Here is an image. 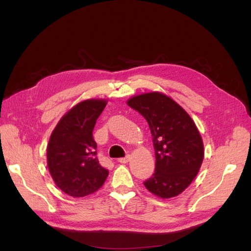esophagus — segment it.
<instances>
[{"label": "esophagus", "instance_id": "34e87169", "mask_svg": "<svg viewBox=\"0 0 251 251\" xmlns=\"http://www.w3.org/2000/svg\"><path fill=\"white\" fill-rule=\"evenodd\" d=\"M129 158H130V155H129V154H127L125 157H122V158L117 159V162L121 163V164H125V163H127V162L129 161Z\"/></svg>", "mask_w": 251, "mask_h": 251}]
</instances>
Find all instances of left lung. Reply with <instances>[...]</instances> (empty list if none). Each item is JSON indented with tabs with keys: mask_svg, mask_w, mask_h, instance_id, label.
I'll use <instances>...</instances> for the list:
<instances>
[{
	"mask_svg": "<svg viewBox=\"0 0 251 251\" xmlns=\"http://www.w3.org/2000/svg\"><path fill=\"white\" fill-rule=\"evenodd\" d=\"M150 127L155 170L143 184L162 199L179 195L196 177L204 159L201 137L190 115L161 93H149L127 101Z\"/></svg>",
	"mask_w": 251,
	"mask_h": 251,
	"instance_id": "1",
	"label": "left lung"
}]
</instances>
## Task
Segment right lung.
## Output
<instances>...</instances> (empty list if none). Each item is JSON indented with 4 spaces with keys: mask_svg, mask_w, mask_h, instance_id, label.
<instances>
[{
    "mask_svg": "<svg viewBox=\"0 0 251 251\" xmlns=\"http://www.w3.org/2000/svg\"><path fill=\"white\" fill-rule=\"evenodd\" d=\"M106 105L102 99L76 104L62 116L47 147V166L56 185L66 194L83 197L100 189L109 170L99 164L93 130Z\"/></svg>",
    "mask_w": 251,
    "mask_h": 251,
    "instance_id": "right-lung-1",
    "label": "right lung"
}]
</instances>
